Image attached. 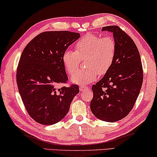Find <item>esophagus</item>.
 Masks as SVG:
<instances>
[{
  "instance_id": "obj_1",
  "label": "esophagus",
  "mask_w": 157,
  "mask_h": 157,
  "mask_svg": "<svg viewBox=\"0 0 157 157\" xmlns=\"http://www.w3.org/2000/svg\"><path fill=\"white\" fill-rule=\"evenodd\" d=\"M88 89V86H81L79 87V90H80V91L83 92L84 90H86Z\"/></svg>"
}]
</instances>
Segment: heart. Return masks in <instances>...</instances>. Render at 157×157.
I'll list each match as a JSON object with an SVG mask.
<instances>
[{
  "instance_id": "b5f03b06",
  "label": "heart",
  "mask_w": 157,
  "mask_h": 157,
  "mask_svg": "<svg viewBox=\"0 0 157 157\" xmlns=\"http://www.w3.org/2000/svg\"><path fill=\"white\" fill-rule=\"evenodd\" d=\"M74 48L75 51L66 50L62 60L67 72L74 74L71 82L84 85L94 81L99 74H105L111 68L116 53V42L110 36L101 37L90 33L77 41ZM84 58L87 68L77 73L80 60Z\"/></svg>"
}]
</instances>
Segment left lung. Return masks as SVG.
<instances>
[{"label":"left lung","instance_id":"obj_1","mask_svg":"<svg viewBox=\"0 0 157 157\" xmlns=\"http://www.w3.org/2000/svg\"><path fill=\"white\" fill-rule=\"evenodd\" d=\"M113 33L116 53L111 68L92 87L90 109L105 122L122 120L129 113L139 95L143 72L139 51L134 42L117 25L102 28Z\"/></svg>","mask_w":157,"mask_h":157}]
</instances>
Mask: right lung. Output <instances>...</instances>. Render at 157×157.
<instances>
[{
    "label": "right lung",
    "mask_w": 157,
    "mask_h": 157,
    "mask_svg": "<svg viewBox=\"0 0 157 157\" xmlns=\"http://www.w3.org/2000/svg\"><path fill=\"white\" fill-rule=\"evenodd\" d=\"M79 37V33L65 30L44 32L23 51L17 71L18 89L28 113L40 124L60 122L79 92L78 85L56 88L68 81L63 53Z\"/></svg>",
    "instance_id": "right-lung-1"
}]
</instances>
